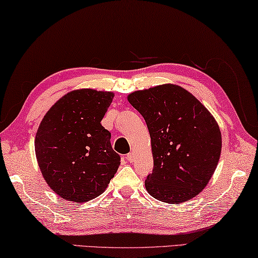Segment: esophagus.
<instances>
[{
	"mask_svg": "<svg viewBox=\"0 0 258 258\" xmlns=\"http://www.w3.org/2000/svg\"><path fill=\"white\" fill-rule=\"evenodd\" d=\"M126 159H127V161H128V162H131V163H132V162L134 161V159H136V154H134V153H133V151H131V153H130V154H127V155H126Z\"/></svg>",
	"mask_w": 258,
	"mask_h": 258,
	"instance_id": "esophagus-1",
	"label": "esophagus"
}]
</instances>
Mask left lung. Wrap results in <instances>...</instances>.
<instances>
[{"label":"left lung","instance_id":"left-lung-1","mask_svg":"<svg viewBox=\"0 0 258 258\" xmlns=\"http://www.w3.org/2000/svg\"><path fill=\"white\" fill-rule=\"evenodd\" d=\"M145 118L154 169L146 189L158 201L180 204L206 188L222 153L218 122L185 88L164 84L128 94Z\"/></svg>","mask_w":258,"mask_h":258}]
</instances>
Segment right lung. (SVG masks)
<instances>
[{
	"label": "right lung",
	"instance_id": "1",
	"mask_svg": "<svg viewBox=\"0 0 258 258\" xmlns=\"http://www.w3.org/2000/svg\"><path fill=\"white\" fill-rule=\"evenodd\" d=\"M112 92L81 88L55 102L36 132L35 156L48 186L63 200L83 203L105 190L120 165L101 125Z\"/></svg>",
	"mask_w": 258,
	"mask_h": 258
}]
</instances>
